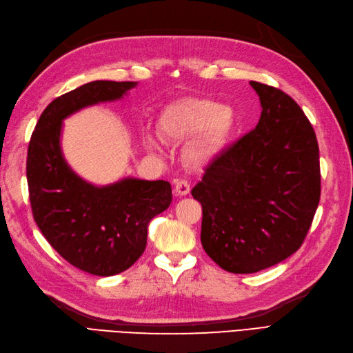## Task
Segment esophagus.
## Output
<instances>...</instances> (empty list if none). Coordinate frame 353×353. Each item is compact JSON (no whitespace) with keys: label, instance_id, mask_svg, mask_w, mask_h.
<instances>
[{"label":"esophagus","instance_id":"obj_1","mask_svg":"<svg viewBox=\"0 0 353 353\" xmlns=\"http://www.w3.org/2000/svg\"><path fill=\"white\" fill-rule=\"evenodd\" d=\"M174 192L176 196H185V194L190 192L189 181H185V179H178V181H175Z\"/></svg>","mask_w":353,"mask_h":353}]
</instances>
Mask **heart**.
<instances>
[{
  "label": "heart",
  "mask_w": 353,
  "mask_h": 353,
  "mask_svg": "<svg viewBox=\"0 0 353 353\" xmlns=\"http://www.w3.org/2000/svg\"><path fill=\"white\" fill-rule=\"evenodd\" d=\"M234 125V112L208 99H183L168 105L160 114V136L172 143H181L193 137L185 148V160L193 166L208 161L222 150ZM151 151H159V142L145 136Z\"/></svg>",
  "instance_id": "b5f03b06"
}]
</instances>
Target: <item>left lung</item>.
Listing matches in <instances>:
<instances>
[{
    "label": "left lung",
    "mask_w": 353,
    "mask_h": 353,
    "mask_svg": "<svg viewBox=\"0 0 353 353\" xmlns=\"http://www.w3.org/2000/svg\"><path fill=\"white\" fill-rule=\"evenodd\" d=\"M256 127L219 152L193 187L202 205L201 243L231 273H255L301 248L320 201L319 145L293 98L250 81Z\"/></svg>",
    "instance_id": "8db88e82"
}]
</instances>
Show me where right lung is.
<instances>
[{"instance_id":"obj_1","label":"right lung","mask_w":353,"mask_h":353,"mask_svg":"<svg viewBox=\"0 0 353 353\" xmlns=\"http://www.w3.org/2000/svg\"><path fill=\"white\" fill-rule=\"evenodd\" d=\"M136 81H92L56 98L39 117L27 155L33 217L50 245L75 268L97 276L130 269L146 248L148 225L172 202L168 181L123 178L93 185L61 152L63 121L84 107L121 99Z\"/></svg>"}]
</instances>
